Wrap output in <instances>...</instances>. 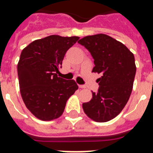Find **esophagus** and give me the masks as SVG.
Wrapping results in <instances>:
<instances>
[{"label":"esophagus","instance_id":"esophagus-1","mask_svg":"<svg viewBox=\"0 0 153 153\" xmlns=\"http://www.w3.org/2000/svg\"><path fill=\"white\" fill-rule=\"evenodd\" d=\"M79 88H81V89H85L86 86H85V85H79Z\"/></svg>","mask_w":153,"mask_h":153}]
</instances>
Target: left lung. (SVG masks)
<instances>
[{"label": "left lung", "instance_id": "left-lung-1", "mask_svg": "<svg viewBox=\"0 0 153 153\" xmlns=\"http://www.w3.org/2000/svg\"><path fill=\"white\" fill-rule=\"evenodd\" d=\"M78 43L94 60L92 72L102 75L97 79L98 91H92L91 100L83 103V109L96 122H107L120 114L129 100L136 71L134 55L122 43L102 33L85 36Z\"/></svg>", "mask_w": 153, "mask_h": 153}]
</instances>
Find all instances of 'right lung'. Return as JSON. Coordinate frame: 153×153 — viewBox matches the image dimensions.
<instances>
[{
	"label": "right lung",
	"mask_w": 153,
	"mask_h": 153,
	"mask_svg": "<svg viewBox=\"0 0 153 153\" xmlns=\"http://www.w3.org/2000/svg\"><path fill=\"white\" fill-rule=\"evenodd\" d=\"M78 36L51 35L33 41L21 52L17 64L19 86L27 108L36 118L60 117L67 100L78 89L74 79L58 77L67 51Z\"/></svg>",
	"instance_id": "obj_1"
}]
</instances>
